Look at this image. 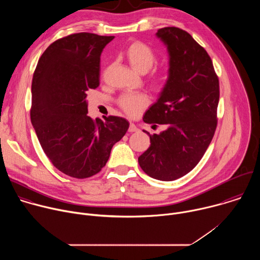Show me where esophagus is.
<instances>
[{
	"instance_id": "esophagus-1",
	"label": "esophagus",
	"mask_w": 260,
	"mask_h": 260,
	"mask_svg": "<svg viewBox=\"0 0 260 260\" xmlns=\"http://www.w3.org/2000/svg\"><path fill=\"white\" fill-rule=\"evenodd\" d=\"M138 131H139V128L134 123L129 124V127H128V132L129 133H135V132H138Z\"/></svg>"
}]
</instances>
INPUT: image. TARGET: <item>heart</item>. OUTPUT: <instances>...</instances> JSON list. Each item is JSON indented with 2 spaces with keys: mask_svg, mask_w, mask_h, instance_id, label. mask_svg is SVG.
Returning <instances> with one entry per match:
<instances>
[{
  "mask_svg": "<svg viewBox=\"0 0 260 260\" xmlns=\"http://www.w3.org/2000/svg\"><path fill=\"white\" fill-rule=\"evenodd\" d=\"M123 56L128 61L131 67L138 73L145 74L149 71L156 62V55L153 50L143 42H134L128 45ZM167 81L166 74H158L151 79L152 85L156 87H161ZM149 100L144 93L139 92H126L122 94L118 101L120 108L124 112L131 116H136L140 113V111L144 109Z\"/></svg>",
  "mask_w": 260,
  "mask_h": 260,
  "instance_id": "obj_1",
  "label": "heart"
}]
</instances>
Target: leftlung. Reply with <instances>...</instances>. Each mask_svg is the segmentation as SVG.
Instances as JSON below:
<instances>
[{"label":"left lung","mask_w":260,"mask_h":260,"mask_svg":"<svg viewBox=\"0 0 260 260\" xmlns=\"http://www.w3.org/2000/svg\"><path fill=\"white\" fill-rule=\"evenodd\" d=\"M156 37L167 46L169 75L144 122L166 124L150 135V147L138 158L151 178L173 181L189 173L202 159L216 126L219 80L207 51L179 27L159 28Z\"/></svg>","instance_id":"obj_1"}]
</instances>
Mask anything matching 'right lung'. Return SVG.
I'll use <instances>...</instances> for the list:
<instances>
[{"instance_id": "obj_1", "label": "right lung", "mask_w": 260, "mask_h": 260, "mask_svg": "<svg viewBox=\"0 0 260 260\" xmlns=\"http://www.w3.org/2000/svg\"><path fill=\"white\" fill-rule=\"evenodd\" d=\"M114 36L73 34L50 44L39 58L31 82L30 121L52 165L77 179L98 174L129 123L87 113V91L100 84L101 54Z\"/></svg>"}]
</instances>
